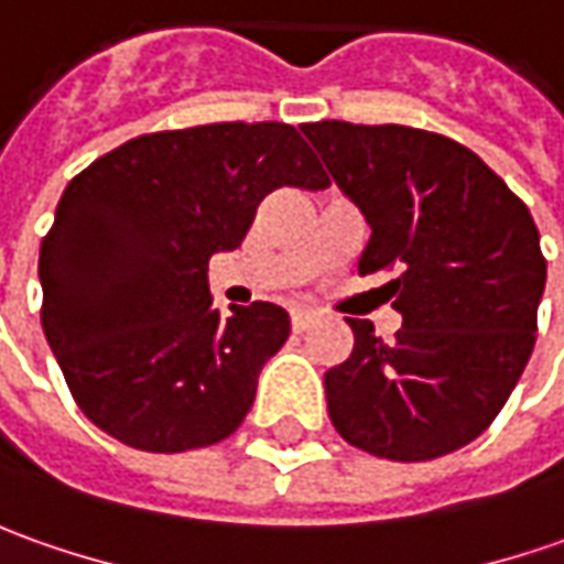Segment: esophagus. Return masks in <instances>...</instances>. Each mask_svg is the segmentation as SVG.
<instances>
[{
    "label": "esophagus",
    "mask_w": 564,
    "mask_h": 564,
    "mask_svg": "<svg viewBox=\"0 0 564 564\" xmlns=\"http://www.w3.org/2000/svg\"><path fill=\"white\" fill-rule=\"evenodd\" d=\"M314 321H317V314H314L312 308H293V312H290V327L296 333L308 330Z\"/></svg>",
    "instance_id": "34e87169"
}]
</instances>
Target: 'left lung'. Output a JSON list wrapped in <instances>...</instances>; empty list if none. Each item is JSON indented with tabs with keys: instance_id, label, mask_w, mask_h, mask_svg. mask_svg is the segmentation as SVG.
<instances>
[{
	"instance_id": "8db88e82",
	"label": "left lung",
	"mask_w": 564,
	"mask_h": 564,
	"mask_svg": "<svg viewBox=\"0 0 564 564\" xmlns=\"http://www.w3.org/2000/svg\"><path fill=\"white\" fill-rule=\"evenodd\" d=\"M370 240L358 274L392 271L394 339L346 317L355 348L324 373L327 411L348 444L420 463L478 438L534 351L546 283L534 218L485 160L411 126H302Z\"/></svg>"
}]
</instances>
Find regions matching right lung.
<instances>
[{
  "label": "right lung",
  "instance_id": "add662e5",
  "mask_svg": "<svg viewBox=\"0 0 564 564\" xmlns=\"http://www.w3.org/2000/svg\"><path fill=\"white\" fill-rule=\"evenodd\" d=\"M283 185H330L286 122L138 135L67 185L42 237V330L73 401L110 438L178 454L243 423L290 317L271 302L221 314L206 271Z\"/></svg>",
  "mask_w": 564,
  "mask_h": 564
}]
</instances>
